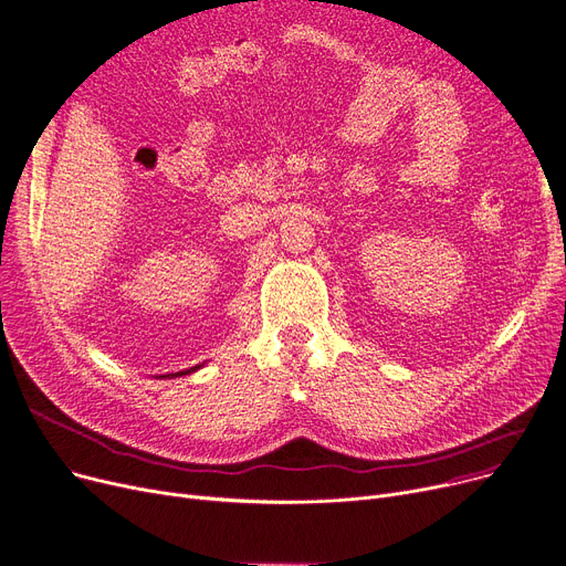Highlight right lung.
I'll return each mask as SVG.
<instances>
[{"label":"right lung","instance_id":"add662e5","mask_svg":"<svg viewBox=\"0 0 566 566\" xmlns=\"http://www.w3.org/2000/svg\"><path fill=\"white\" fill-rule=\"evenodd\" d=\"M203 365H193V368H189V370H182V373H174V375H164V377H169V379H174V377H182V375H191V373H196V370H201Z\"/></svg>","mask_w":566,"mask_h":566}]
</instances>
